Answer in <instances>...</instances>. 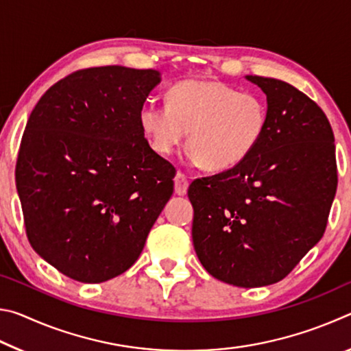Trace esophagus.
Wrapping results in <instances>:
<instances>
[{
  "instance_id": "34e87169",
  "label": "esophagus",
  "mask_w": 351,
  "mask_h": 351,
  "mask_svg": "<svg viewBox=\"0 0 351 351\" xmlns=\"http://www.w3.org/2000/svg\"><path fill=\"white\" fill-rule=\"evenodd\" d=\"M189 189V180L182 171H178L175 176V193L176 195H186Z\"/></svg>"
}]
</instances>
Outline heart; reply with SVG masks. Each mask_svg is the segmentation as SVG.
Wrapping results in <instances>:
<instances>
[{"label": "heart", "mask_w": 351, "mask_h": 351, "mask_svg": "<svg viewBox=\"0 0 351 351\" xmlns=\"http://www.w3.org/2000/svg\"><path fill=\"white\" fill-rule=\"evenodd\" d=\"M139 123L154 152L170 154L189 133L187 158L221 171L245 161L269 125L268 102L218 80L187 79L167 93V104L148 100Z\"/></svg>", "instance_id": "b5f03b06"}]
</instances>
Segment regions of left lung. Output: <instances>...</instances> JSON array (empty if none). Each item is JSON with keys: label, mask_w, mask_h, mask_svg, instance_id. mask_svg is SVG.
Returning <instances> with one entry per match:
<instances>
[{"label": "left lung", "mask_w": 351, "mask_h": 351, "mask_svg": "<svg viewBox=\"0 0 351 351\" xmlns=\"http://www.w3.org/2000/svg\"><path fill=\"white\" fill-rule=\"evenodd\" d=\"M269 125L245 161L189 187L201 265L240 288L280 282L322 239L337 187L335 134L322 108L287 82L247 75Z\"/></svg>", "instance_id": "1"}]
</instances>
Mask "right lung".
Masks as SVG:
<instances>
[{"label": "right lung", "instance_id": "obj_1", "mask_svg": "<svg viewBox=\"0 0 351 351\" xmlns=\"http://www.w3.org/2000/svg\"><path fill=\"white\" fill-rule=\"evenodd\" d=\"M159 82L154 69H79L29 116L15 167L27 240L77 282H106L132 268L173 193L176 169L139 123Z\"/></svg>", "mask_w": 351, "mask_h": 351}]
</instances>
